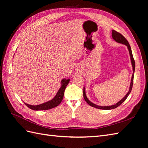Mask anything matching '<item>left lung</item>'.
Masks as SVG:
<instances>
[{
	"mask_svg": "<svg viewBox=\"0 0 148 148\" xmlns=\"http://www.w3.org/2000/svg\"><path fill=\"white\" fill-rule=\"evenodd\" d=\"M112 38H113V39L114 40V41L115 42H118V43L124 44V45H125V46L127 47V49H128V52H129L130 56V60H131V62H132V67H133V74H132V79H131L129 91L127 92V95H125L122 98V99H121L120 101H119L118 102H117V103H116V104H115L114 105H112V106H98V105H96L95 104H94V103H92V102H91L90 101H89L88 99V97H87V96L86 95V91H85V88L84 87V89H83V97H84V100L86 101V102L90 106H92L93 107H95V108L99 109H102V110H110V109H114L117 108V107H119L120 105L122 104V103L125 100H126V99L128 97V96L130 95V92L132 91V87H133V83L134 73H135V60H134L133 57L131 47H130V44H129L128 41H127L126 39H125V38L124 36H123V35H122L120 33L117 32V31H116L112 30Z\"/></svg>",
	"mask_w": 148,
	"mask_h": 148,
	"instance_id": "left-lung-1",
	"label": "left lung"
}]
</instances>
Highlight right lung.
<instances>
[{"label":"right lung","mask_w":148,"mask_h":148,"mask_svg":"<svg viewBox=\"0 0 148 148\" xmlns=\"http://www.w3.org/2000/svg\"><path fill=\"white\" fill-rule=\"evenodd\" d=\"M70 80V79H66V78H64L62 79L60 88H59V90H58L56 95L51 100L48 101L46 102H44L41 104L35 105V106L26 104L25 102L24 103L25 104V105H26V106L29 107V109L34 110H49V109H51L52 108H54V107L59 106L60 104L62 99H63L65 89L67 86V84H69Z\"/></svg>","instance_id":"add662e5"}]
</instances>
